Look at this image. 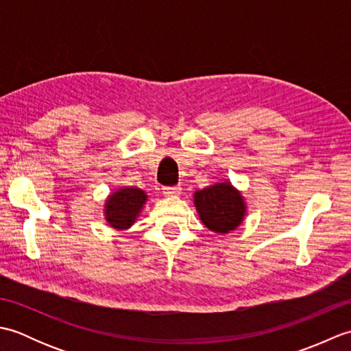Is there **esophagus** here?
Masks as SVG:
<instances>
[{
  "label": "esophagus",
  "mask_w": 351,
  "mask_h": 351,
  "mask_svg": "<svg viewBox=\"0 0 351 351\" xmlns=\"http://www.w3.org/2000/svg\"><path fill=\"white\" fill-rule=\"evenodd\" d=\"M162 193H164V196H167V197L180 196L181 195V187H180V185H175V187H164Z\"/></svg>",
  "instance_id": "esophagus-1"
}]
</instances>
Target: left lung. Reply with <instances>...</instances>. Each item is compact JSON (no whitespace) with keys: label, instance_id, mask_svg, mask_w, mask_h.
<instances>
[{"label":"left lung","instance_id":"1","mask_svg":"<svg viewBox=\"0 0 351 351\" xmlns=\"http://www.w3.org/2000/svg\"><path fill=\"white\" fill-rule=\"evenodd\" d=\"M200 221L215 234H229L241 225L247 213L244 197L229 181L215 182L193 195Z\"/></svg>","mask_w":351,"mask_h":351}]
</instances>
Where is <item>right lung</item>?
I'll return each mask as SVG.
<instances>
[{"instance_id": "add662e5", "label": "right lung", "mask_w": 351, "mask_h": 351, "mask_svg": "<svg viewBox=\"0 0 351 351\" xmlns=\"http://www.w3.org/2000/svg\"><path fill=\"white\" fill-rule=\"evenodd\" d=\"M146 202V191L137 187H121L106 199L104 215L113 229H130L136 223Z\"/></svg>"}]
</instances>
